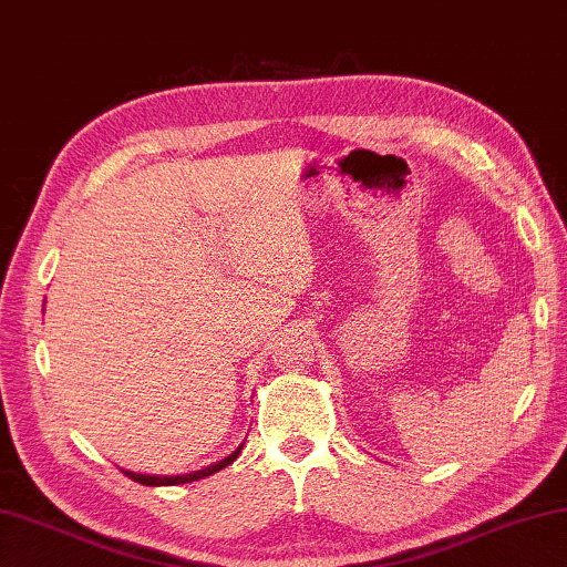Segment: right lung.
<instances>
[{"mask_svg":"<svg viewBox=\"0 0 567 567\" xmlns=\"http://www.w3.org/2000/svg\"><path fill=\"white\" fill-rule=\"evenodd\" d=\"M243 449V446H240ZM240 449L230 454L228 458H223L220 463H215V466H208L203 471H193V473H185V476H143V473H133V471H123L128 478H133L136 483H143V486H178V483H190V481H200L205 476H213V473H218L220 468L230 466V463L238 458Z\"/></svg>","mask_w":567,"mask_h":567,"instance_id":"1","label":"right lung"}]
</instances>
